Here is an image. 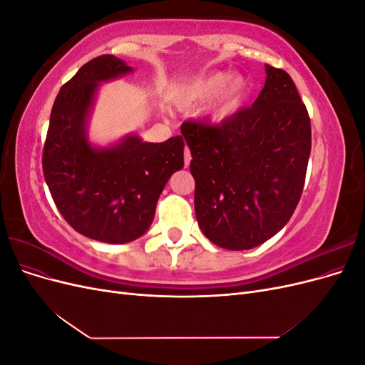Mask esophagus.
<instances>
[{
    "mask_svg": "<svg viewBox=\"0 0 365 365\" xmlns=\"http://www.w3.org/2000/svg\"><path fill=\"white\" fill-rule=\"evenodd\" d=\"M190 160H192L190 150H189V148H185V149H184V164H185V168L190 164Z\"/></svg>",
    "mask_w": 365,
    "mask_h": 365,
    "instance_id": "1",
    "label": "esophagus"
}]
</instances>
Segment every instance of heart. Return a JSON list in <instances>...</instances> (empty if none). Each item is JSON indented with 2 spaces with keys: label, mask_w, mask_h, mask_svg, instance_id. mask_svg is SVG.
<instances>
[{
  "label": "heart",
  "mask_w": 365,
  "mask_h": 365,
  "mask_svg": "<svg viewBox=\"0 0 365 365\" xmlns=\"http://www.w3.org/2000/svg\"><path fill=\"white\" fill-rule=\"evenodd\" d=\"M220 93L216 106V117L222 118L236 113L248 94V82L245 77L227 73H213L192 81L180 88L176 103L180 106H195L212 101Z\"/></svg>",
  "instance_id": "b5f03b06"
}]
</instances>
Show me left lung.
Wrapping results in <instances>:
<instances>
[{
    "mask_svg": "<svg viewBox=\"0 0 365 365\" xmlns=\"http://www.w3.org/2000/svg\"><path fill=\"white\" fill-rule=\"evenodd\" d=\"M264 70L252 106L219 125H181L192 153L197 224L225 250H250L277 235L303 193L311 118L291 76L268 63Z\"/></svg>",
    "mask_w": 365,
    "mask_h": 365,
    "instance_id": "left-lung-1",
    "label": "left lung"
}]
</instances>
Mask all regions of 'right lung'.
Here are the masks:
<instances>
[{
  "mask_svg": "<svg viewBox=\"0 0 365 365\" xmlns=\"http://www.w3.org/2000/svg\"><path fill=\"white\" fill-rule=\"evenodd\" d=\"M130 71L113 54L82 65L54 101L42 152L43 178L63 219L77 233L106 244L146 233L165 182L184 165L181 135L163 143L128 135L105 149L88 141L86 118L98 83Z\"/></svg>",
  "mask_w": 365,
  "mask_h": 365,
  "instance_id": "add662e5",
  "label": "right lung"
}]
</instances>
